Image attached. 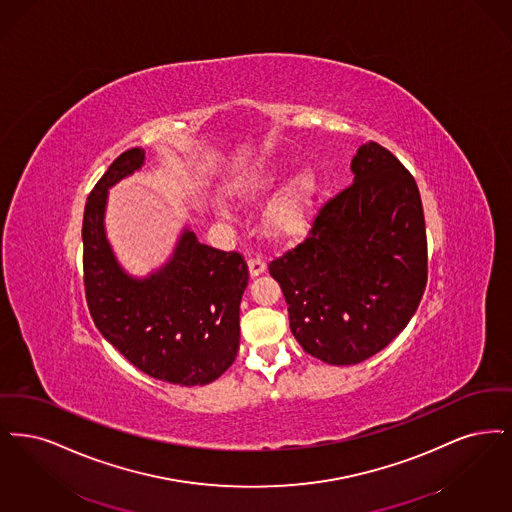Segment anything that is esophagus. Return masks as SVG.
Returning a JSON list of instances; mask_svg holds the SVG:
<instances>
[{"label":"esophagus","instance_id":"1","mask_svg":"<svg viewBox=\"0 0 512 512\" xmlns=\"http://www.w3.org/2000/svg\"><path fill=\"white\" fill-rule=\"evenodd\" d=\"M266 271V262L260 258V256H254V258H248V273L250 277H258Z\"/></svg>","mask_w":512,"mask_h":512}]
</instances>
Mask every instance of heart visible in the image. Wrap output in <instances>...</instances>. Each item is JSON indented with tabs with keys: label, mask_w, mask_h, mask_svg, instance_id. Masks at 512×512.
Returning a JSON list of instances; mask_svg holds the SVG:
<instances>
[{
	"label": "heart",
	"mask_w": 512,
	"mask_h": 512,
	"mask_svg": "<svg viewBox=\"0 0 512 512\" xmlns=\"http://www.w3.org/2000/svg\"><path fill=\"white\" fill-rule=\"evenodd\" d=\"M285 160L266 158L227 181L225 193L239 202H256L273 191L285 178ZM321 179L313 166H304L290 176L279 193L267 202L262 222L277 241H290L306 233L313 220Z\"/></svg>",
	"instance_id": "b5f03b06"
}]
</instances>
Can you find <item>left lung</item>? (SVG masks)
<instances>
[{"instance_id":"8db88e82","label":"left lung","mask_w":512,"mask_h":512,"mask_svg":"<svg viewBox=\"0 0 512 512\" xmlns=\"http://www.w3.org/2000/svg\"><path fill=\"white\" fill-rule=\"evenodd\" d=\"M350 170L354 183L319 210L310 237L269 264L294 338L329 365H356L386 348L426 287L415 179L375 141L357 149Z\"/></svg>"}]
</instances>
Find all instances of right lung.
I'll return each mask as SVG.
<instances>
[{"label": "right lung", "instance_id": "obj_1", "mask_svg": "<svg viewBox=\"0 0 512 512\" xmlns=\"http://www.w3.org/2000/svg\"><path fill=\"white\" fill-rule=\"evenodd\" d=\"M143 164L141 147L122 153L89 193L82 225L89 313L105 340L145 375L204 386L222 377L239 352L248 267L239 252L202 245L185 227L162 266L130 275L109 243L105 212L109 189Z\"/></svg>", "mask_w": 512, "mask_h": 512}]
</instances>
